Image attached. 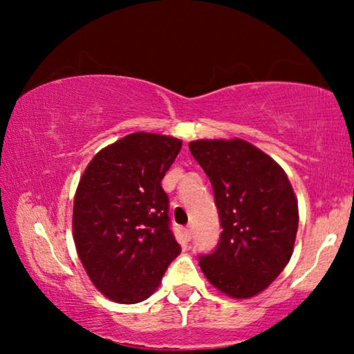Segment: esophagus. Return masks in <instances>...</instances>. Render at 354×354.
<instances>
[{
	"mask_svg": "<svg viewBox=\"0 0 354 354\" xmlns=\"http://www.w3.org/2000/svg\"><path fill=\"white\" fill-rule=\"evenodd\" d=\"M185 239L188 241L193 239V229H192V227H187V229H185Z\"/></svg>",
	"mask_w": 354,
	"mask_h": 354,
	"instance_id": "1",
	"label": "esophagus"
}]
</instances>
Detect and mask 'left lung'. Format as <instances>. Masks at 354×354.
Masks as SVG:
<instances>
[{
	"label": "left lung",
	"instance_id": "left-lung-1",
	"mask_svg": "<svg viewBox=\"0 0 354 354\" xmlns=\"http://www.w3.org/2000/svg\"><path fill=\"white\" fill-rule=\"evenodd\" d=\"M188 148L209 177L221 240L200 268L212 287L235 299L263 292L293 254L298 201L287 174L241 138L195 140Z\"/></svg>",
	"mask_w": 354,
	"mask_h": 354
}]
</instances>
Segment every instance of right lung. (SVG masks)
<instances>
[{
  "label": "right lung",
  "instance_id": "obj_1",
  "mask_svg": "<svg viewBox=\"0 0 354 354\" xmlns=\"http://www.w3.org/2000/svg\"><path fill=\"white\" fill-rule=\"evenodd\" d=\"M182 140L135 132L95 154L74 198L72 235L96 288L120 304L151 297L180 254L161 180Z\"/></svg>",
  "mask_w": 354,
  "mask_h": 354
}]
</instances>
